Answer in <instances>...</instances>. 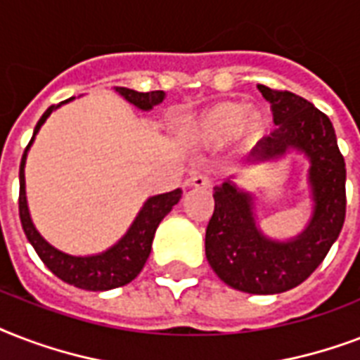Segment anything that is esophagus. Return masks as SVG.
<instances>
[{
	"instance_id": "esophagus-1",
	"label": "esophagus",
	"mask_w": 360,
	"mask_h": 360,
	"mask_svg": "<svg viewBox=\"0 0 360 360\" xmlns=\"http://www.w3.org/2000/svg\"><path fill=\"white\" fill-rule=\"evenodd\" d=\"M213 185V179L207 174H192L191 179H186L188 188H209Z\"/></svg>"
}]
</instances>
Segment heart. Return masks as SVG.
<instances>
[{
    "label": "heart",
    "instance_id": "b5f03b06",
    "mask_svg": "<svg viewBox=\"0 0 360 360\" xmlns=\"http://www.w3.org/2000/svg\"><path fill=\"white\" fill-rule=\"evenodd\" d=\"M267 114L257 108H246L236 101L213 104L186 127V136L203 147L224 146L233 138L245 143H256L267 132Z\"/></svg>",
    "mask_w": 360,
    "mask_h": 360
}]
</instances>
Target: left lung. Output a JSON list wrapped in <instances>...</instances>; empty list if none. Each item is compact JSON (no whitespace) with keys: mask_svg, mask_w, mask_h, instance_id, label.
<instances>
[{"mask_svg":"<svg viewBox=\"0 0 360 360\" xmlns=\"http://www.w3.org/2000/svg\"><path fill=\"white\" fill-rule=\"evenodd\" d=\"M271 103L276 129L252 153V160L284 155L297 147L310 158L314 217L302 236L274 243L256 230L250 194L226 181L214 188V211L205 231V256L233 290L273 295L302 284L323 262L346 220V162L327 115L295 93L257 86Z\"/></svg>","mask_w":360,"mask_h":360,"instance_id":"1","label":"left lung"}]
</instances>
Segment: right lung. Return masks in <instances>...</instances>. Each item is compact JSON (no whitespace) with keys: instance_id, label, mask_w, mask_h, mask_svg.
I'll list each match as a JSON object with an SVG mask.
<instances>
[{"instance_id":"1","label":"right lung","mask_w":360,"mask_h":360,"mask_svg":"<svg viewBox=\"0 0 360 360\" xmlns=\"http://www.w3.org/2000/svg\"><path fill=\"white\" fill-rule=\"evenodd\" d=\"M115 91L124 97L130 104H134L141 110H151L155 104L162 103L164 91H147L140 93L134 89H127V87H117ZM70 101V98H67ZM63 101V103H67ZM61 103V104H63ZM56 104L42 114V117L37 123L33 136H31L30 143L25 147L24 155H22V162H20V196H18V211H20V222L24 228V233L27 237L42 263L52 271L58 278H61L67 284L80 288L87 291H106L120 288V285L129 284L140 274V271L146 265L149 252H151V243L155 237L160 220L174 209V205L181 200V191L175 188L172 192L160 194V196L149 198L136 217L134 224L130 226L127 236L112 246L110 250L98 256L89 257H75L63 252L56 250L50 246L46 240L42 239L37 233L35 226L31 224L30 213H27V203H25V188H24V164H25V153L33 143V138L41 129V124L46 121V117L52 114Z\"/></svg>"}]
</instances>
